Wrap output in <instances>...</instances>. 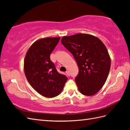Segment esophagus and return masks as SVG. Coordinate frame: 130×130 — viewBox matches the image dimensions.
<instances>
[{"instance_id":"esophagus-1","label":"esophagus","mask_w":130,"mask_h":130,"mask_svg":"<svg viewBox=\"0 0 130 130\" xmlns=\"http://www.w3.org/2000/svg\"><path fill=\"white\" fill-rule=\"evenodd\" d=\"M66 75H68V76H70V73H69V71H66Z\"/></svg>"}]
</instances>
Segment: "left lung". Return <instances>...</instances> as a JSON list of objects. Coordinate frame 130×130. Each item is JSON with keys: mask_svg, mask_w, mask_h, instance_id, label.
Returning a JSON list of instances; mask_svg holds the SVG:
<instances>
[{"mask_svg": "<svg viewBox=\"0 0 130 130\" xmlns=\"http://www.w3.org/2000/svg\"><path fill=\"white\" fill-rule=\"evenodd\" d=\"M61 42L79 67L75 82L80 92L86 96L95 95L106 82L110 69L111 59L105 45L97 37L86 34L65 36Z\"/></svg>", "mask_w": 130, "mask_h": 130, "instance_id": "left-lung-1", "label": "left lung"}]
</instances>
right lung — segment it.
<instances>
[{"instance_id": "obj_1", "label": "right lung", "mask_w": 130, "mask_h": 130, "mask_svg": "<svg viewBox=\"0 0 130 130\" xmlns=\"http://www.w3.org/2000/svg\"><path fill=\"white\" fill-rule=\"evenodd\" d=\"M60 38H46L36 41L30 47L24 60L25 76L39 93L51 98L59 95L68 80L59 73L50 56Z\"/></svg>"}]
</instances>
